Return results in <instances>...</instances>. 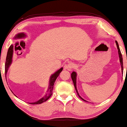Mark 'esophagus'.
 <instances>
[{
    "label": "esophagus",
    "mask_w": 127,
    "mask_h": 127,
    "mask_svg": "<svg viewBox=\"0 0 127 127\" xmlns=\"http://www.w3.org/2000/svg\"><path fill=\"white\" fill-rule=\"evenodd\" d=\"M75 67V65L73 64V63H70L69 62V63L67 64H66L64 66V68L66 69H68V70H69V69H73Z\"/></svg>",
    "instance_id": "esophagus-1"
}]
</instances>
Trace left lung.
<instances>
[{"instance_id":"1","label":"left lung","mask_w":127,"mask_h":127,"mask_svg":"<svg viewBox=\"0 0 127 127\" xmlns=\"http://www.w3.org/2000/svg\"><path fill=\"white\" fill-rule=\"evenodd\" d=\"M116 46H117V48H118V54H119V58H120V62H121V67H122V70H123V61H122V54H121V51H120V49H119V44H118V42H117V41H116ZM71 78H72V81H73V84H74V86H75V90H76V93H77V95L78 96L80 97L81 99L82 100H83V101H86V100H84V99L83 98V97H81L79 96L78 92V90H77V89H76V73L75 72H73L72 73V74H71Z\"/></svg>"}]
</instances>
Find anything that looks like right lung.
<instances>
[{"label":"right lung","mask_w":127,"mask_h":127,"mask_svg":"<svg viewBox=\"0 0 127 127\" xmlns=\"http://www.w3.org/2000/svg\"><path fill=\"white\" fill-rule=\"evenodd\" d=\"M25 37V34L23 33H20V34H18L15 37V38H23ZM12 55H13V45H11L9 46V49H8V52H7V55L6 58V61H5V76H6V74L7 73V70H8V68H9V66L11 64L12 62ZM63 70V68L61 67L60 69H59L58 70H57L54 74H53L52 76L50 78V81H49V88L48 90V93L44 96V97H43L42 98L40 99V100H38V101L35 102H32L30 103L31 104H40L43 102H45L51 96L52 94V90L53 88H54V85L55 83V80L57 78L58 76H59L60 73H61V71Z\"/></svg>","instance_id":"obj_1"}]
</instances>
